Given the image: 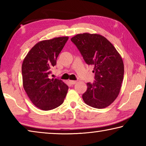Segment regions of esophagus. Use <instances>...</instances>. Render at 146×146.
Instances as JSON below:
<instances>
[{
  "label": "esophagus",
  "instance_id": "esophagus-1",
  "mask_svg": "<svg viewBox=\"0 0 146 146\" xmlns=\"http://www.w3.org/2000/svg\"><path fill=\"white\" fill-rule=\"evenodd\" d=\"M70 83L72 85L75 84L76 83V80H70Z\"/></svg>",
  "mask_w": 146,
  "mask_h": 146
}]
</instances>
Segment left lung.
<instances>
[{"label": "left lung", "instance_id": "1", "mask_svg": "<svg viewBox=\"0 0 146 146\" xmlns=\"http://www.w3.org/2000/svg\"><path fill=\"white\" fill-rule=\"evenodd\" d=\"M88 65L93 66L95 81L87 83L83 100L91 107L102 109L114 102L120 93L124 67L114 46L99 34H77L71 38Z\"/></svg>", "mask_w": 146, "mask_h": 146}]
</instances>
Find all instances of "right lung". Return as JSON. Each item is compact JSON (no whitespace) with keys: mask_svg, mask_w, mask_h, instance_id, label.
<instances>
[{"mask_svg":"<svg viewBox=\"0 0 146 146\" xmlns=\"http://www.w3.org/2000/svg\"><path fill=\"white\" fill-rule=\"evenodd\" d=\"M68 36L38 42L24 58L22 65L23 87L32 103L44 111L53 110L63 103L68 86L57 78H49L51 68Z\"/></svg>","mask_w":146,"mask_h":146,"instance_id":"right-lung-1","label":"right lung"}]
</instances>
